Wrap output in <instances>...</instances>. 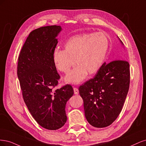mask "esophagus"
Returning a JSON list of instances; mask_svg holds the SVG:
<instances>
[{
	"mask_svg": "<svg viewBox=\"0 0 146 146\" xmlns=\"http://www.w3.org/2000/svg\"><path fill=\"white\" fill-rule=\"evenodd\" d=\"M73 90H74V93L75 94V95H78V94L79 93V90L77 88H74Z\"/></svg>",
	"mask_w": 146,
	"mask_h": 146,
	"instance_id": "34e87169",
	"label": "esophagus"
}]
</instances>
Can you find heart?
I'll use <instances>...</instances> for the list:
<instances>
[{"mask_svg": "<svg viewBox=\"0 0 146 146\" xmlns=\"http://www.w3.org/2000/svg\"><path fill=\"white\" fill-rule=\"evenodd\" d=\"M109 46V40L102 33H88L75 35L69 38L64 50L56 48L52 60L56 68L67 73L74 64L77 66L70 70L65 77L68 83L79 84L89 74L96 73L101 68Z\"/></svg>", "mask_w": 146, "mask_h": 146, "instance_id": "obj_1", "label": "heart"}]
</instances>
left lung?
<instances>
[{"label": "left lung", "instance_id": "1", "mask_svg": "<svg viewBox=\"0 0 146 146\" xmlns=\"http://www.w3.org/2000/svg\"><path fill=\"white\" fill-rule=\"evenodd\" d=\"M117 58L109 64L104 62L93 78L79 88L86 119L96 128L106 127L113 123L122 110L129 91V64L119 59H123L121 56Z\"/></svg>", "mask_w": 146, "mask_h": 146}]
</instances>
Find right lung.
I'll use <instances>...</instances> for the list:
<instances>
[{"label":"right lung","instance_id":"1","mask_svg":"<svg viewBox=\"0 0 146 146\" xmlns=\"http://www.w3.org/2000/svg\"><path fill=\"white\" fill-rule=\"evenodd\" d=\"M60 25L40 27L27 38L18 58L17 76L30 113L42 127L57 130L66 123L67 102L73 93L70 85L57 90L60 78L52 60Z\"/></svg>","mask_w":146,"mask_h":146}]
</instances>
